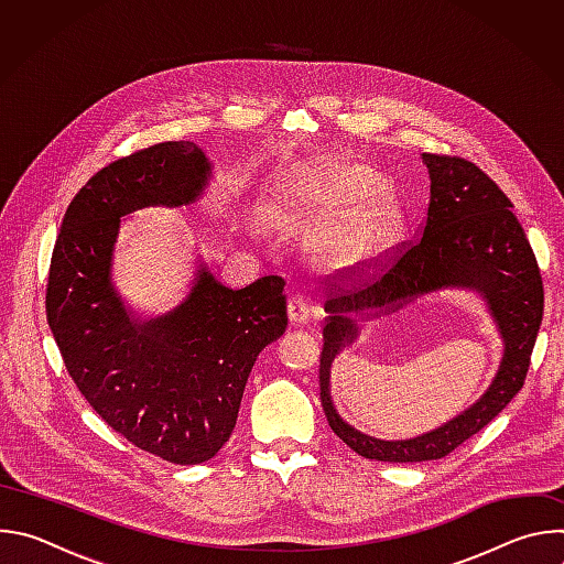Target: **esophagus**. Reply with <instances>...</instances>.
<instances>
[{
  "mask_svg": "<svg viewBox=\"0 0 564 564\" xmlns=\"http://www.w3.org/2000/svg\"><path fill=\"white\" fill-rule=\"evenodd\" d=\"M288 316H290V324L301 326V324H307L312 316H316V310L310 305L305 296H292L288 305Z\"/></svg>",
  "mask_w": 564,
  "mask_h": 564,
  "instance_id": "esophagus-1",
  "label": "esophagus"
}]
</instances>
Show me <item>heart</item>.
Listing matches in <instances>:
<instances>
[{
    "instance_id": "b5f03b06",
    "label": "heart",
    "mask_w": 564,
    "mask_h": 564,
    "mask_svg": "<svg viewBox=\"0 0 564 564\" xmlns=\"http://www.w3.org/2000/svg\"><path fill=\"white\" fill-rule=\"evenodd\" d=\"M379 178L364 165L333 160L296 178L288 189V205L314 227H328L321 250L333 261H355L368 254L394 223L383 198H372Z\"/></svg>"
}]
</instances>
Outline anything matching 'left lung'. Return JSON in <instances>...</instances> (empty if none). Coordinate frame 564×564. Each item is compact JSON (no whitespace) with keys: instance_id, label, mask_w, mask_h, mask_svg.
Listing matches in <instances>:
<instances>
[{"instance_id":"left-lung-1","label":"left lung","mask_w":564,"mask_h":564,"mask_svg":"<svg viewBox=\"0 0 564 564\" xmlns=\"http://www.w3.org/2000/svg\"><path fill=\"white\" fill-rule=\"evenodd\" d=\"M422 160L431 176V200L420 236L375 270L326 288L321 404L335 435L377 462L446 457L498 417L524 386L544 310L538 261L505 192L464 158L422 153ZM446 286L473 289L486 299L506 344L495 381L473 408L417 438L377 441L352 430L332 404L329 370L334 357L356 338V321L391 313Z\"/></svg>"}]
</instances>
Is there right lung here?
Wrapping results in <instances>:
<instances>
[{
	"instance_id": "obj_1",
	"label": "right lung",
	"mask_w": 564,
	"mask_h": 564,
	"mask_svg": "<svg viewBox=\"0 0 564 564\" xmlns=\"http://www.w3.org/2000/svg\"><path fill=\"white\" fill-rule=\"evenodd\" d=\"M209 176L189 140L100 170L64 214L46 285L51 333L91 409L133 446L183 466L223 448L259 352L288 328L281 276L229 290L200 263L185 301L153 318L120 299L111 279L120 218L189 205Z\"/></svg>"
}]
</instances>
